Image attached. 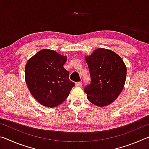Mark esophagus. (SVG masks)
Masks as SVG:
<instances>
[{"mask_svg": "<svg viewBox=\"0 0 149 149\" xmlns=\"http://www.w3.org/2000/svg\"><path fill=\"white\" fill-rule=\"evenodd\" d=\"M81 85H82V82L81 81L77 82L76 84H75V86H76V87H81Z\"/></svg>", "mask_w": 149, "mask_h": 149, "instance_id": "esophagus-1", "label": "esophagus"}]
</instances>
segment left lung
Wrapping results in <instances>:
<instances>
[{"instance_id": "obj_1", "label": "left lung", "mask_w": 149, "mask_h": 149, "mask_svg": "<svg viewBox=\"0 0 149 149\" xmlns=\"http://www.w3.org/2000/svg\"><path fill=\"white\" fill-rule=\"evenodd\" d=\"M91 82L85 87L87 99L98 107L111 104L124 87L127 68L119 55L106 49H96L85 56Z\"/></svg>"}]
</instances>
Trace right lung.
Returning <instances> with one entry per match:
<instances>
[{
  "label": "right lung",
  "mask_w": 149,
  "mask_h": 149,
  "mask_svg": "<svg viewBox=\"0 0 149 149\" xmlns=\"http://www.w3.org/2000/svg\"><path fill=\"white\" fill-rule=\"evenodd\" d=\"M67 56L50 49H43L27 61L26 82L35 100L45 107L52 108L67 99L75 84L64 68Z\"/></svg>",
  "instance_id": "add662e5"
}]
</instances>
